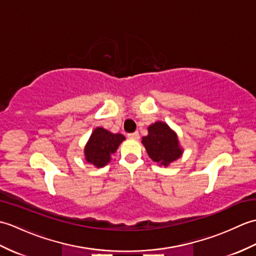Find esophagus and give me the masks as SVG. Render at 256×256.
Masks as SVG:
<instances>
[{
    "mask_svg": "<svg viewBox=\"0 0 256 256\" xmlns=\"http://www.w3.org/2000/svg\"><path fill=\"white\" fill-rule=\"evenodd\" d=\"M128 138L130 140H138L140 138V134L138 132H134V133H130L128 134Z\"/></svg>",
    "mask_w": 256,
    "mask_h": 256,
    "instance_id": "1",
    "label": "esophagus"
}]
</instances>
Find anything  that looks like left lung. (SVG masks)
Here are the masks:
<instances>
[{
	"label": "left lung",
	"instance_id": "8db88e82",
	"mask_svg": "<svg viewBox=\"0 0 256 256\" xmlns=\"http://www.w3.org/2000/svg\"><path fill=\"white\" fill-rule=\"evenodd\" d=\"M148 135L142 138L148 156L155 162L167 167L182 155L177 134L164 122H155L148 126Z\"/></svg>",
	"mask_w": 256,
	"mask_h": 256
}]
</instances>
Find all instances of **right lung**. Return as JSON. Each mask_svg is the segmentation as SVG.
<instances>
[{
  "label": "right lung",
  "mask_w": 256,
  "mask_h": 256,
  "mask_svg": "<svg viewBox=\"0 0 256 256\" xmlns=\"http://www.w3.org/2000/svg\"><path fill=\"white\" fill-rule=\"evenodd\" d=\"M124 140L122 134H113L103 128H96L86 144V160L98 168L106 166Z\"/></svg>",
  "instance_id": "1"
}]
</instances>
